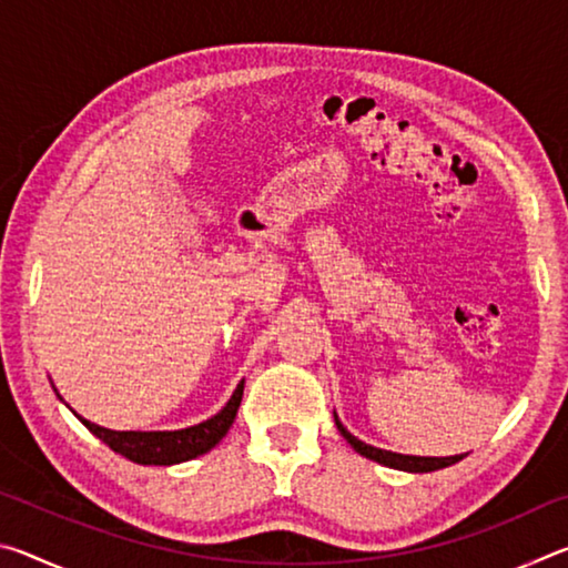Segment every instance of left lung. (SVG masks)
<instances>
[{"label":"left lung","mask_w":568,"mask_h":568,"mask_svg":"<svg viewBox=\"0 0 568 568\" xmlns=\"http://www.w3.org/2000/svg\"><path fill=\"white\" fill-rule=\"evenodd\" d=\"M335 418V426H338L341 436L348 440V444L358 450L361 456L376 460V464H383L388 468H398V470H410V474H428V470H438V468H446V466H454L458 464L460 458H464V454L460 456H446V458H428V456H403V454H393V450H383V448H376V446H368L363 444V440L355 438L348 428L343 426V423L338 420V416L333 413Z\"/></svg>","instance_id":"1"}]
</instances>
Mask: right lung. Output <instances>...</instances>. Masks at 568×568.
<instances>
[{
    "label": "right lung",
    "mask_w": 568,
    "mask_h": 568,
    "mask_svg": "<svg viewBox=\"0 0 568 568\" xmlns=\"http://www.w3.org/2000/svg\"><path fill=\"white\" fill-rule=\"evenodd\" d=\"M243 383L245 381L237 383L235 393L230 396L223 410L215 413L213 418L197 423V426L182 430H110L98 426V423L84 420L82 416L77 418L90 428V434L98 436L102 444H108L114 454L142 466H172L203 456L223 440L237 416L240 400H243Z\"/></svg>",
    "instance_id": "add662e5"
}]
</instances>
